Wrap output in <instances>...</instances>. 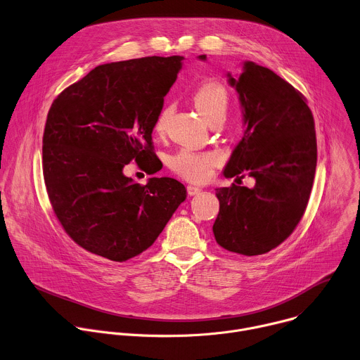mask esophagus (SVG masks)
Instances as JSON below:
<instances>
[{
	"instance_id": "obj_1",
	"label": "esophagus",
	"mask_w": 360,
	"mask_h": 360,
	"mask_svg": "<svg viewBox=\"0 0 360 360\" xmlns=\"http://www.w3.org/2000/svg\"><path fill=\"white\" fill-rule=\"evenodd\" d=\"M187 193H188V195H195V194H200V193H201V188H200L198 186L188 184V186H187Z\"/></svg>"
}]
</instances>
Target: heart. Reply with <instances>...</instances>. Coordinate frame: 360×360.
<instances>
[{"instance_id": "b5f03b06", "label": "heart", "mask_w": 360, "mask_h": 360, "mask_svg": "<svg viewBox=\"0 0 360 360\" xmlns=\"http://www.w3.org/2000/svg\"><path fill=\"white\" fill-rule=\"evenodd\" d=\"M194 105L201 116L208 122L212 117L226 116L229 108L227 89L219 82H205L194 92ZM172 115V108H165L156 120V130L163 131ZM220 162L217 152H194L183 149L170 160V167L190 181H202L210 174L211 167Z\"/></svg>"}]
</instances>
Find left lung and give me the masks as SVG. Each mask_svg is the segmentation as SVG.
I'll return each mask as SVG.
<instances>
[{"instance_id":"left-lung-1","label":"left lung","mask_w":360,"mask_h":360,"mask_svg":"<svg viewBox=\"0 0 360 360\" xmlns=\"http://www.w3.org/2000/svg\"><path fill=\"white\" fill-rule=\"evenodd\" d=\"M227 79L238 94L244 133L223 174H248L255 186L215 188L220 212L212 233L231 252L261 255L302 219L316 169L315 123L304 96L265 66L244 60L241 74L229 72Z\"/></svg>"}]
</instances>
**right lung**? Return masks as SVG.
Instances as JSON below:
<instances>
[{
  "label": "right lung",
  "instance_id": "obj_1",
  "mask_svg": "<svg viewBox=\"0 0 360 360\" xmlns=\"http://www.w3.org/2000/svg\"><path fill=\"white\" fill-rule=\"evenodd\" d=\"M183 56H148L92 69L52 103L42 166L58 220L78 245L126 261L160 236L186 187L172 177L140 186L123 169L133 159L156 173L152 133Z\"/></svg>",
  "mask_w": 360,
  "mask_h": 360
}]
</instances>
